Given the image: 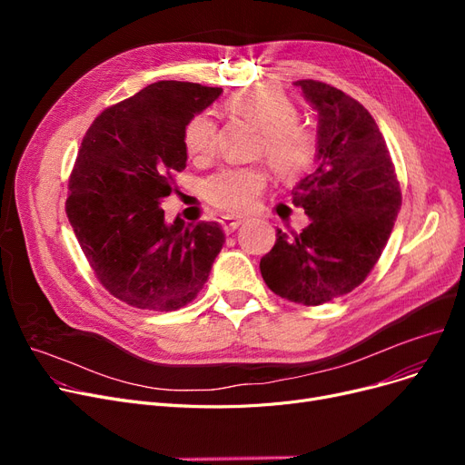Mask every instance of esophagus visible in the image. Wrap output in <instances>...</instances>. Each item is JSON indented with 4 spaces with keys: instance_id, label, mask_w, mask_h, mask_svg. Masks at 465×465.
Returning <instances> with one entry per match:
<instances>
[{
    "instance_id": "1",
    "label": "esophagus",
    "mask_w": 465,
    "mask_h": 465,
    "mask_svg": "<svg viewBox=\"0 0 465 465\" xmlns=\"http://www.w3.org/2000/svg\"><path fill=\"white\" fill-rule=\"evenodd\" d=\"M242 220L245 218H241V216H223L220 218V224H223V230L226 232V233H232V232H235L241 224H242Z\"/></svg>"
}]
</instances>
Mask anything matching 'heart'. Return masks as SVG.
Instances as JSON below:
<instances>
[{"mask_svg":"<svg viewBox=\"0 0 465 465\" xmlns=\"http://www.w3.org/2000/svg\"><path fill=\"white\" fill-rule=\"evenodd\" d=\"M235 113L262 128L260 151L282 177H298L312 165L319 141L296 120L298 107L290 97L270 84H256L235 92L230 100ZM184 146L192 158L207 160L216 151V122L209 113L190 118L184 128ZM267 183L263 167H224L203 183L205 200L220 211L245 213Z\"/></svg>","mask_w":465,"mask_h":465,"instance_id":"heart-1","label":"heart"}]
</instances>
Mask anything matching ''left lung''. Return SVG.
Here are the masks:
<instances>
[{
	"label": "left lung",
	"instance_id": "obj_1",
	"mask_svg": "<svg viewBox=\"0 0 465 465\" xmlns=\"http://www.w3.org/2000/svg\"><path fill=\"white\" fill-rule=\"evenodd\" d=\"M319 113L316 169L294 192L311 218L298 235L277 230L260 272L277 296L321 305L370 275L401 207L400 183L384 137L354 97L319 81H296Z\"/></svg>",
	"mask_w": 465,
	"mask_h": 465
}]
</instances>
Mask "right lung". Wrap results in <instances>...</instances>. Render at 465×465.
Listing matches in <instances>:
<instances>
[{"label":"right lung","instance_id":"obj_1","mask_svg":"<svg viewBox=\"0 0 465 465\" xmlns=\"http://www.w3.org/2000/svg\"><path fill=\"white\" fill-rule=\"evenodd\" d=\"M223 88L158 81L88 128L65 213L95 277L137 309L177 311L209 279L224 245L216 223L167 224L162 200L186 167L184 128Z\"/></svg>","mask_w":465,"mask_h":465}]
</instances>
